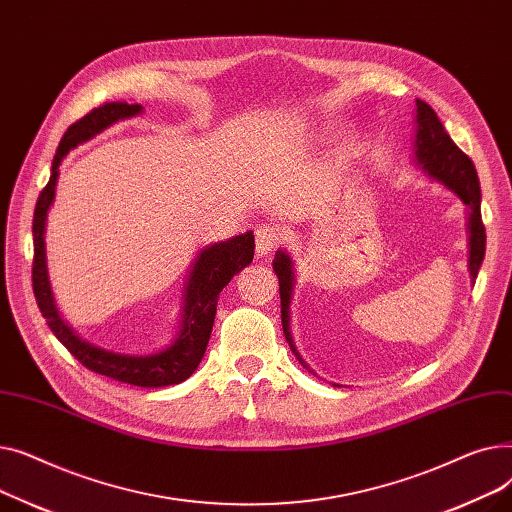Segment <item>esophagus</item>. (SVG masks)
<instances>
[{"label": "esophagus", "instance_id": "obj_1", "mask_svg": "<svg viewBox=\"0 0 512 512\" xmlns=\"http://www.w3.org/2000/svg\"><path fill=\"white\" fill-rule=\"evenodd\" d=\"M286 234L284 228L274 226V224H261L255 230V249L259 257H267L272 251H276L282 242H284Z\"/></svg>", "mask_w": 512, "mask_h": 512}]
</instances>
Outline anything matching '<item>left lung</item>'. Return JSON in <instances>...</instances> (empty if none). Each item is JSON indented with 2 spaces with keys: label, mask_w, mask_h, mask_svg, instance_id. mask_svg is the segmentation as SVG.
Returning <instances> with one entry per match:
<instances>
[{
  "label": "left lung",
  "mask_w": 512,
  "mask_h": 512,
  "mask_svg": "<svg viewBox=\"0 0 512 512\" xmlns=\"http://www.w3.org/2000/svg\"><path fill=\"white\" fill-rule=\"evenodd\" d=\"M417 122V137H415V164L427 172L450 191L461 197V201L469 207V272L471 278H477L483 255H486V226L481 222V188L477 170L469 155H465L454 141L448 137L438 114L432 110V105L417 99L415 110ZM274 272L280 280V301H282V328L288 340L290 351L299 359L303 367L307 363L301 359L292 342L290 334V301H292V286L294 272L292 261L286 251H278L274 257ZM309 369V367H307ZM311 371V369H309ZM313 373V371H311Z\"/></svg>",
  "instance_id": "1"
}]
</instances>
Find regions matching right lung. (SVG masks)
Instances as JSON below:
<instances>
[{"label":"right lung","mask_w":512,"mask_h":512,"mask_svg":"<svg viewBox=\"0 0 512 512\" xmlns=\"http://www.w3.org/2000/svg\"><path fill=\"white\" fill-rule=\"evenodd\" d=\"M143 105L112 101L103 103L87 116L76 120L66 132L58 145L56 157L51 164V176L45 188L41 191L35 207L33 218V242H35V257H33V292L37 305L47 321L51 332L68 348L70 355L78 359L87 369L107 375V378L141 386V388H161L180 384L186 378H191L193 371L199 367L205 348L211 336L215 309H218V299L222 288L253 261L255 255V236L253 232L238 234L230 240L215 242V245L205 247L195 263L191 276H188L184 290V307L182 321L174 342L164 348V351L153 355H122L105 351V348L93 346L91 342L78 338L66 321L60 317V311L53 301L49 278H47V263H45V222L47 211L56 197V184L60 174L62 159L70 149L80 143L91 141L95 134L103 132L107 126H112L118 120L139 116Z\"/></svg>","instance_id":"obj_1"}]
</instances>
